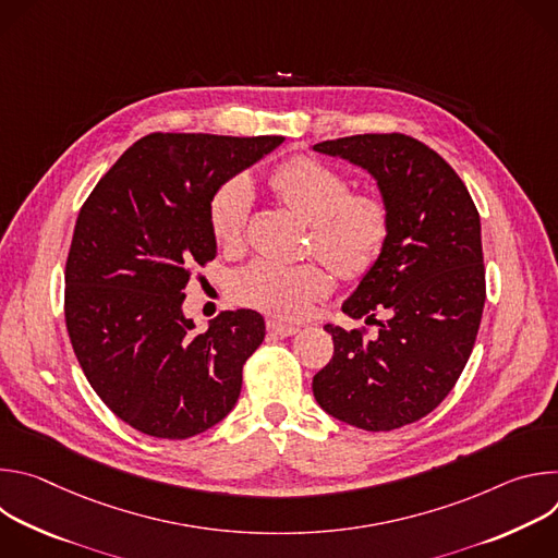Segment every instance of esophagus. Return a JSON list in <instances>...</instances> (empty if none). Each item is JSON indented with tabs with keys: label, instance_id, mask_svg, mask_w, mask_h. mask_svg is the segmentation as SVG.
<instances>
[{
	"label": "esophagus",
	"instance_id": "obj_1",
	"mask_svg": "<svg viewBox=\"0 0 558 558\" xmlns=\"http://www.w3.org/2000/svg\"><path fill=\"white\" fill-rule=\"evenodd\" d=\"M267 331L274 333V336H280V338H291V336H295L300 329L293 327V325L278 323V320H269V323H267Z\"/></svg>",
	"mask_w": 558,
	"mask_h": 558
}]
</instances>
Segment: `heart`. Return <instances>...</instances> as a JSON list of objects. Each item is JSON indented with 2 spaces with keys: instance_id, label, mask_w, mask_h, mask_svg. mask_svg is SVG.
I'll return each mask as SVG.
<instances>
[{
  "instance_id": "1",
  "label": "heart",
  "mask_w": 558,
  "mask_h": 558,
  "mask_svg": "<svg viewBox=\"0 0 558 558\" xmlns=\"http://www.w3.org/2000/svg\"><path fill=\"white\" fill-rule=\"evenodd\" d=\"M269 187L311 225V247L340 276L360 278L379 258L388 235V209L375 194H351L338 170L308 156L289 158L269 177ZM254 192L247 179L225 181L209 198L207 216L216 243L225 250L243 241ZM333 287L323 265H287L256 258L233 278L235 298L276 317H302L311 302Z\"/></svg>"
}]
</instances>
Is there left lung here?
Wrapping results in <instances>:
<instances>
[{"mask_svg":"<svg viewBox=\"0 0 558 558\" xmlns=\"http://www.w3.org/2000/svg\"><path fill=\"white\" fill-rule=\"evenodd\" d=\"M368 172L388 209L375 265L344 300L349 317L375 320L377 338L327 325L331 362L313 395L331 417L379 433L435 411L457 384L486 302L482 222L463 181L407 134H357L313 145Z\"/></svg>","mask_w":558,"mask_h":558,"instance_id":"1","label":"left lung"}]
</instances>
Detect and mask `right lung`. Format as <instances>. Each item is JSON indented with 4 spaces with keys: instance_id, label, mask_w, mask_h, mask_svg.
<instances>
[{
    "instance_id": "obj_1",
    "label": "right lung",
    "mask_w": 558,
    "mask_h": 558,
    "mask_svg": "<svg viewBox=\"0 0 558 558\" xmlns=\"http://www.w3.org/2000/svg\"><path fill=\"white\" fill-rule=\"evenodd\" d=\"M284 136L154 132L128 147L78 211L65 263V327L90 386L132 428L187 439L229 415L265 340L258 311L198 333L183 313L196 265L216 258L209 198Z\"/></svg>"
}]
</instances>
